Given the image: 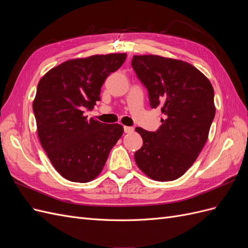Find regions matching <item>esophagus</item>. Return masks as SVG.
Instances as JSON below:
<instances>
[{
    "mask_svg": "<svg viewBox=\"0 0 248 248\" xmlns=\"http://www.w3.org/2000/svg\"><path fill=\"white\" fill-rule=\"evenodd\" d=\"M133 131V128L132 127H129V126H124V132L125 133H131Z\"/></svg>",
    "mask_w": 248,
    "mask_h": 248,
    "instance_id": "1",
    "label": "esophagus"
}]
</instances>
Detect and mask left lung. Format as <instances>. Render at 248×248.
Masks as SVG:
<instances>
[{"label": "left lung", "instance_id": "1", "mask_svg": "<svg viewBox=\"0 0 248 248\" xmlns=\"http://www.w3.org/2000/svg\"><path fill=\"white\" fill-rule=\"evenodd\" d=\"M131 65L148 90L150 106L163 114L156 132L136 128L142 147L134 159L150 179L172 181L192 166L208 140L215 116L213 87L205 74L181 60L133 56Z\"/></svg>", "mask_w": 248, "mask_h": 248}]
</instances>
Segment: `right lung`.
Returning <instances> with one entry per match:
<instances>
[{
  "mask_svg": "<svg viewBox=\"0 0 248 248\" xmlns=\"http://www.w3.org/2000/svg\"><path fill=\"white\" fill-rule=\"evenodd\" d=\"M126 54L71 59L48 70L38 82L33 110L40 144L56 170L72 182L92 181L123 134L120 124L85 116L100 101L101 87Z\"/></svg>",
  "mask_w": 248,
  "mask_h": 248,
  "instance_id": "1",
  "label": "right lung"
}]
</instances>
